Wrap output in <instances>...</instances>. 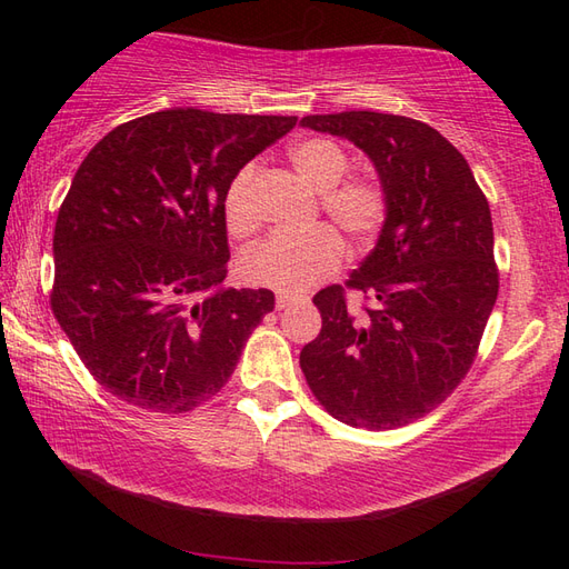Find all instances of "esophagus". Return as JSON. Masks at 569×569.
Masks as SVG:
<instances>
[{"instance_id":"34e87169","label":"esophagus","mask_w":569,"mask_h":569,"mask_svg":"<svg viewBox=\"0 0 569 569\" xmlns=\"http://www.w3.org/2000/svg\"><path fill=\"white\" fill-rule=\"evenodd\" d=\"M293 303H296L293 296H288V293H278V296H276V310H283V308L293 306Z\"/></svg>"}]
</instances>
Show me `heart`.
<instances>
[{
  "instance_id": "obj_1",
  "label": "heart",
  "mask_w": 569,
  "mask_h": 569,
  "mask_svg": "<svg viewBox=\"0 0 569 569\" xmlns=\"http://www.w3.org/2000/svg\"><path fill=\"white\" fill-rule=\"evenodd\" d=\"M296 173L310 188L322 192V210L352 239L371 237L383 222L386 196L377 180L342 178L349 168L347 151L325 137H308L288 149ZM257 163H247L232 178L224 192V220L232 234H249L257 229L253 183ZM345 257L342 239L330 227H312L306 232L273 234L247 249L239 259V273L253 286L273 288L281 293H300L325 276L340 269Z\"/></svg>"
}]
</instances>
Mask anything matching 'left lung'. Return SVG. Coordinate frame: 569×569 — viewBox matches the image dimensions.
Instances as JSON below:
<instances>
[{
	"instance_id": "left-lung-1",
	"label": "left lung",
	"mask_w": 569,
	"mask_h": 569,
	"mask_svg": "<svg viewBox=\"0 0 569 569\" xmlns=\"http://www.w3.org/2000/svg\"><path fill=\"white\" fill-rule=\"evenodd\" d=\"M300 127L352 141L386 196L377 244L347 281L371 308L349 310L340 286L312 298L322 330L300 369L347 426H406L465 379L497 303L489 202L465 156L416 119L365 110L310 114Z\"/></svg>"
}]
</instances>
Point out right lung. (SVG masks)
I'll use <instances>...</instances> for the list:
<instances>
[{
    "label": "right lung",
    "mask_w": 569,
    "mask_h": 569,
    "mask_svg": "<svg viewBox=\"0 0 569 569\" xmlns=\"http://www.w3.org/2000/svg\"><path fill=\"white\" fill-rule=\"evenodd\" d=\"M296 117L163 110L112 129L60 204L51 308L98 383L183 413L232 377L269 288H220L224 192Z\"/></svg>",
    "instance_id": "obj_1"
}]
</instances>
